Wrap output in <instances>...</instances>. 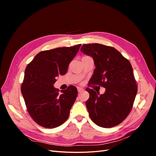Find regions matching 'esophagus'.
Listing matches in <instances>:
<instances>
[{
	"label": "esophagus",
	"mask_w": 156,
	"mask_h": 156,
	"mask_svg": "<svg viewBox=\"0 0 156 156\" xmlns=\"http://www.w3.org/2000/svg\"><path fill=\"white\" fill-rule=\"evenodd\" d=\"M77 90H78V92L80 93V92H83L84 90V89L83 88H81V87H77Z\"/></svg>",
	"instance_id": "esophagus-1"
}]
</instances>
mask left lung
Wrapping results in <instances>:
<instances>
[{
  "label": "left lung",
  "instance_id": "1",
  "mask_svg": "<svg viewBox=\"0 0 156 156\" xmlns=\"http://www.w3.org/2000/svg\"><path fill=\"white\" fill-rule=\"evenodd\" d=\"M81 51L91 56L96 68L89 86L105 88V93L87 88L90 98L86 106L96 125L109 128L123 122L130 113L137 92L133 68L129 61L112 47L100 44H84Z\"/></svg>",
  "mask_w": 156,
  "mask_h": 156
}]
</instances>
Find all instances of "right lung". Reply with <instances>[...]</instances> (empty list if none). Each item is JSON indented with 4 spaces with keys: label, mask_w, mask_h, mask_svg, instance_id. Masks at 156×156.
<instances>
[{
    "label": "right lung",
    "mask_w": 156,
    "mask_h": 156,
    "mask_svg": "<svg viewBox=\"0 0 156 156\" xmlns=\"http://www.w3.org/2000/svg\"><path fill=\"white\" fill-rule=\"evenodd\" d=\"M81 45L41 51L27 65L21 90L28 112L38 125L55 128L68 119L77 88L69 86L60 94L53 84L59 75L66 73Z\"/></svg>",
    "instance_id": "add662e5"
}]
</instances>
